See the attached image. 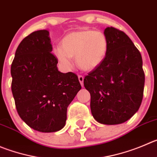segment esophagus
Returning <instances> with one entry per match:
<instances>
[{
    "label": "esophagus",
    "instance_id": "obj_1",
    "mask_svg": "<svg viewBox=\"0 0 157 157\" xmlns=\"http://www.w3.org/2000/svg\"><path fill=\"white\" fill-rule=\"evenodd\" d=\"M78 79L79 81H80V84H81L82 87H83V77L81 75H78Z\"/></svg>",
    "mask_w": 157,
    "mask_h": 157
}]
</instances>
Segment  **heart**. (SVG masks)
Segmentation results:
<instances>
[{"label":"heart","instance_id":"b5f03b06","mask_svg":"<svg viewBox=\"0 0 157 157\" xmlns=\"http://www.w3.org/2000/svg\"><path fill=\"white\" fill-rule=\"evenodd\" d=\"M108 46V39L104 32L79 30L68 33L61 41L60 47L53 49V53L64 68H71V58H75L81 70L91 71L105 60Z\"/></svg>","mask_w":157,"mask_h":157}]
</instances>
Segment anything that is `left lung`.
Masks as SVG:
<instances>
[{
    "label": "left lung",
    "instance_id": "left-lung-1",
    "mask_svg": "<svg viewBox=\"0 0 157 157\" xmlns=\"http://www.w3.org/2000/svg\"><path fill=\"white\" fill-rule=\"evenodd\" d=\"M105 60L83 80L90 94V111L104 125H118L131 118L140 108L143 97L145 74L140 51L125 33L108 27Z\"/></svg>",
    "mask_w": 157,
    "mask_h": 157
}]
</instances>
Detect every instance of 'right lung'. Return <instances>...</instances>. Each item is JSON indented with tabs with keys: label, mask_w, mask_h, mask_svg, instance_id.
<instances>
[{
	"label": "right lung",
	"mask_w": 157,
	"mask_h": 157,
	"mask_svg": "<svg viewBox=\"0 0 157 157\" xmlns=\"http://www.w3.org/2000/svg\"><path fill=\"white\" fill-rule=\"evenodd\" d=\"M52 50L49 31L32 32L17 46L11 67L17 113L41 132H54L65 126L67 107L81 89L76 74L59 71Z\"/></svg>",
	"instance_id": "add662e5"
}]
</instances>
